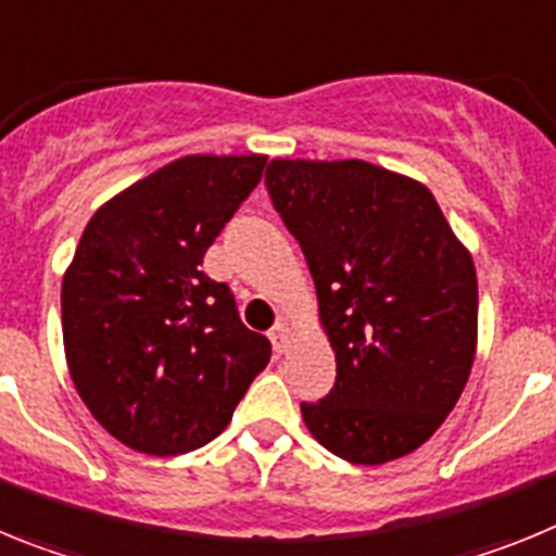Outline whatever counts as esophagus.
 Segmentation results:
<instances>
[{"instance_id": "obj_1", "label": "esophagus", "mask_w": 556, "mask_h": 556, "mask_svg": "<svg viewBox=\"0 0 556 556\" xmlns=\"http://www.w3.org/2000/svg\"><path fill=\"white\" fill-rule=\"evenodd\" d=\"M269 342H273V348L278 353L287 351V345H289V328H287V323H275V326L269 328Z\"/></svg>"}]
</instances>
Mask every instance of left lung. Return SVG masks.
Returning <instances> with one entry per match:
<instances>
[{"instance_id":"1","label":"left lung","mask_w":556,"mask_h":556,"mask_svg":"<svg viewBox=\"0 0 556 556\" xmlns=\"http://www.w3.org/2000/svg\"><path fill=\"white\" fill-rule=\"evenodd\" d=\"M273 208L306 255L337 381L301 412L331 454L384 465L424 445L473 367L479 289L434 194L367 161H273Z\"/></svg>"}]
</instances>
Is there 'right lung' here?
Here are the masks:
<instances>
[{
    "mask_svg": "<svg viewBox=\"0 0 556 556\" xmlns=\"http://www.w3.org/2000/svg\"><path fill=\"white\" fill-rule=\"evenodd\" d=\"M264 155H186L102 205L61 289L83 404L127 448L178 456L233 417L273 348L203 255L258 186Z\"/></svg>",
    "mask_w": 556,
    "mask_h": 556,
    "instance_id": "obj_1",
    "label": "right lung"
}]
</instances>
